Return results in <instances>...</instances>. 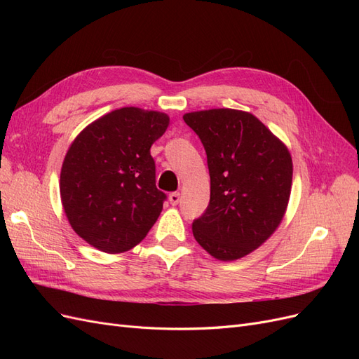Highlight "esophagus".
<instances>
[{"instance_id": "1", "label": "esophagus", "mask_w": 359, "mask_h": 359, "mask_svg": "<svg viewBox=\"0 0 359 359\" xmlns=\"http://www.w3.org/2000/svg\"><path fill=\"white\" fill-rule=\"evenodd\" d=\"M169 202H170V205H178V202H180V193L178 191H175V193H170L169 194Z\"/></svg>"}]
</instances>
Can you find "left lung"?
Listing matches in <instances>:
<instances>
[{
    "mask_svg": "<svg viewBox=\"0 0 359 359\" xmlns=\"http://www.w3.org/2000/svg\"><path fill=\"white\" fill-rule=\"evenodd\" d=\"M182 118L202 140L211 178L208 208L193 222L194 240L215 259H241L262 245L286 214L289 149L245 111L222 107Z\"/></svg>",
    "mask_w": 359,
    "mask_h": 359,
    "instance_id": "left-lung-1",
    "label": "left lung"
}]
</instances>
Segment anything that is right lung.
<instances>
[{"instance_id": "right-lung-1", "label": "right lung", "mask_w": 359, "mask_h": 359, "mask_svg": "<svg viewBox=\"0 0 359 359\" xmlns=\"http://www.w3.org/2000/svg\"><path fill=\"white\" fill-rule=\"evenodd\" d=\"M169 115L121 107L86 126L64 157L60 194L72 229L100 252L119 255L144 240L166 194L156 187L151 145Z\"/></svg>"}]
</instances>
